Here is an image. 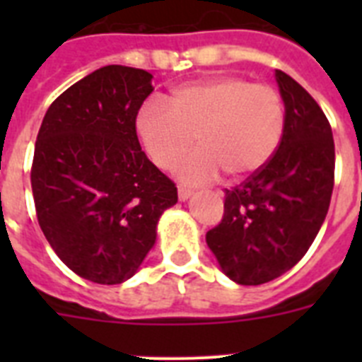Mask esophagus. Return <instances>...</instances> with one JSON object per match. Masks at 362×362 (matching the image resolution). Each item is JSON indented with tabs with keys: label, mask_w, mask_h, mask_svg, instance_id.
Segmentation results:
<instances>
[{
	"label": "esophagus",
	"mask_w": 362,
	"mask_h": 362,
	"mask_svg": "<svg viewBox=\"0 0 362 362\" xmlns=\"http://www.w3.org/2000/svg\"><path fill=\"white\" fill-rule=\"evenodd\" d=\"M192 194H194V192H192V190H190V188L179 187V190H177V196H179V201H187V199H190V197H192Z\"/></svg>",
	"instance_id": "obj_1"
}]
</instances>
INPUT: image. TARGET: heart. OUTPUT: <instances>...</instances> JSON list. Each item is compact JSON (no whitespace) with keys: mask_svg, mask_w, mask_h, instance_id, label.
Wrapping results in <instances>:
<instances>
[{"mask_svg":"<svg viewBox=\"0 0 362 362\" xmlns=\"http://www.w3.org/2000/svg\"><path fill=\"white\" fill-rule=\"evenodd\" d=\"M137 136L152 163L192 185L209 183L223 170L233 179L255 174L272 159L284 130V105L276 88L235 76L179 86L150 99L136 119Z\"/></svg>","mask_w":362,"mask_h":362,"instance_id":"heart-1","label":"heart"}]
</instances>
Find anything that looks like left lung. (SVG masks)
I'll return each mask as SVG.
<instances>
[{
    "instance_id": "8db88e82",
    "label": "left lung",
    "mask_w": 362,
    "mask_h": 362,
    "mask_svg": "<svg viewBox=\"0 0 362 362\" xmlns=\"http://www.w3.org/2000/svg\"><path fill=\"white\" fill-rule=\"evenodd\" d=\"M284 130L270 161L225 192V216L206 232L221 270L238 284L283 276L308 252L334 190L335 146L325 112L283 70H276Z\"/></svg>"
}]
</instances>
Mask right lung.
Returning <instances> with one entry per match:
<instances>
[{"mask_svg": "<svg viewBox=\"0 0 362 362\" xmlns=\"http://www.w3.org/2000/svg\"><path fill=\"white\" fill-rule=\"evenodd\" d=\"M152 74L108 65L74 83L37 132L30 183L52 250L83 279L119 284L139 270L177 188L141 150L136 117Z\"/></svg>", "mask_w": 362, "mask_h": 362, "instance_id": "obj_1", "label": "right lung"}]
</instances>
